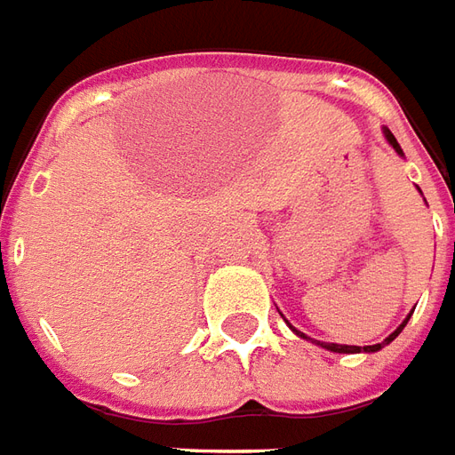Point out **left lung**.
Instances as JSON below:
<instances>
[{
    "label": "left lung",
    "mask_w": 455,
    "mask_h": 455,
    "mask_svg": "<svg viewBox=\"0 0 455 455\" xmlns=\"http://www.w3.org/2000/svg\"><path fill=\"white\" fill-rule=\"evenodd\" d=\"M385 140H387L389 144H392V149L397 151L399 156H402V147H399L397 140H395V134H392V132H389L387 127H385ZM409 315H411V314H409ZM409 315H407V318H404V321H402V323H399L397 331H395V333H389V336L385 338L382 343H375V346H365V347H360V346H338V343H323V340H314V338L304 336L301 331H296L294 325L289 323V321H286V323H289V328H291V331H294V333H296V336H299V338H308V340H314L315 346L325 347V350H331V353H377V350H382V347H385V346H389V343H392V340H395V338H397L399 333L404 331V325H407Z\"/></svg>",
    "instance_id": "1"
}]
</instances>
